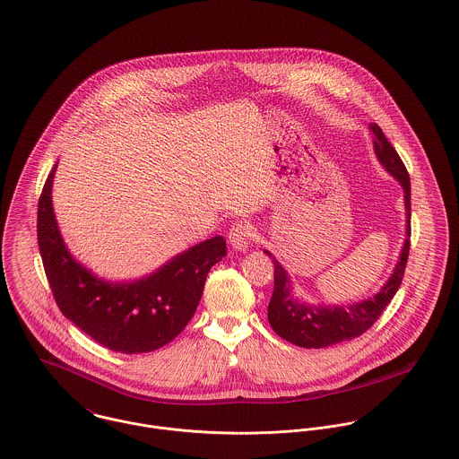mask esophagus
Segmentation results:
<instances>
[{"mask_svg": "<svg viewBox=\"0 0 459 459\" xmlns=\"http://www.w3.org/2000/svg\"><path fill=\"white\" fill-rule=\"evenodd\" d=\"M250 235H252V230H250L249 224H244V222L233 224L228 233L230 246L235 250L247 249L250 246Z\"/></svg>", "mask_w": 459, "mask_h": 459, "instance_id": "obj_1", "label": "esophagus"}]
</instances>
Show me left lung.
Wrapping results in <instances>:
<instances>
[{
    "label": "left lung",
    "mask_w": 459,
    "mask_h": 459,
    "mask_svg": "<svg viewBox=\"0 0 459 459\" xmlns=\"http://www.w3.org/2000/svg\"><path fill=\"white\" fill-rule=\"evenodd\" d=\"M374 133V151L380 165L385 168L403 187L405 193V213H407V228H405V242L400 252L398 263L389 277V281L380 288L376 296L356 301L352 305H310L303 303L292 294V286L288 272L282 264L268 252L273 259V294L268 303V323L273 332L291 342L298 347L305 349H321L338 342L352 340L365 333L374 326L384 308L391 303L393 296L398 291L405 264L411 250V177L409 171L400 160L394 147L387 142L382 129L374 123L370 125Z\"/></svg>",
    "instance_id": "obj_1"
}]
</instances>
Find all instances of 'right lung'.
<instances>
[{
	"mask_svg": "<svg viewBox=\"0 0 459 459\" xmlns=\"http://www.w3.org/2000/svg\"><path fill=\"white\" fill-rule=\"evenodd\" d=\"M56 167L43 186L37 233L45 275L59 310L94 342L116 352L138 354L167 345L195 316L210 268L226 255L224 238L200 242L138 281H103L63 242L52 209Z\"/></svg>",
	"mask_w": 459,
	"mask_h": 459,
	"instance_id": "obj_1",
	"label": "right lung"
}]
</instances>
